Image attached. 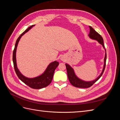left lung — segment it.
I'll return each instance as SVG.
<instances>
[{
    "instance_id": "1",
    "label": "left lung",
    "mask_w": 120,
    "mask_h": 120,
    "mask_svg": "<svg viewBox=\"0 0 120 120\" xmlns=\"http://www.w3.org/2000/svg\"><path fill=\"white\" fill-rule=\"evenodd\" d=\"M89 27H90V34H89V37L91 39L96 40V41H97L100 43V44L102 45L104 49L105 50V51H106L105 59H104V68L103 69V71H101L100 75L96 79H95V80L92 81H90V82H86V81L82 80V79H79V78H78L77 77V75H75V73L74 69L72 68L70 66V65L67 64H66L68 77V79H69V81H70V83L72 86H75V87H77V88H90V86H91L94 83H95L98 80V79H99L101 77V76L102 75L103 72L104 71L105 67H106V60H107V53H106V49H105L103 38L102 37H101V36L98 34L97 32H96L92 27L90 26H89Z\"/></svg>"
}]
</instances>
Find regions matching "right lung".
Here are the masks:
<instances>
[{
    "instance_id": "obj_1",
    "label": "right lung",
    "mask_w": 120,
    "mask_h": 120,
    "mask_svg": "<svg viewBox=\"0 0 120 120\" xmlns=\"http://www.w3.org/2000/svg\"><path fill=\"white\" fill-rule=\"evenodd\" d=\"M34 26V25H32L31 26L29 27L27 29H26V30L19 36V38L16 40L15 47H14V49L13 52L12 60L14 70H15L17 77H19V78L20 80L22 82H23L25 84H26L28 86L30 87L32 89H41L43 88H45V87L49 86L50 83V82H52L54 71H55L57 66H59V63L58 61H54L53 62L51 63L49 65L48 67H47L45 71L42 75L35 78H28L25 77V76H24L23 75L21 74V72L19 71V70L17 68L16 64V52L17 46L21 37H22L24 34L27 32L29 30H30Z\"/></svg>"
}]
</instances>
